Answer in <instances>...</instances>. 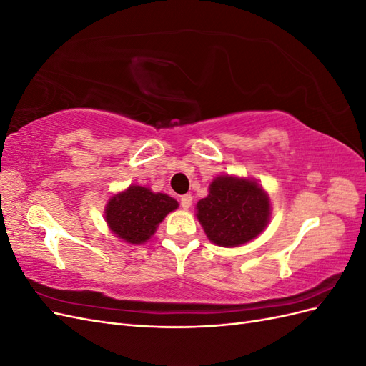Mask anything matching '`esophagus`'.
<instances>
[{
	"instance_id": "obj_1",
	"label": "esophagus",
	"mask_w": 366,
	"mask_h": 366,
	"mask_svg": "<svg viewBox=\"0 0 366 366\" xmlns=\"http://www.w3.org/2000/svg\"><path fill=\"white\" fill-rule=\"evenodd\" d=\"M180 204H182L183 209H189V207L192 206V195H189V194L183 195V197L180 198Z\"/></svg>"
}]
</instances>
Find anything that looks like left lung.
Returning a JSON list of instances; mask_svg holds the SVG:
<instances>
[{"instance_id":"8db88e82","label":"left lung","mask_w":366,"mask_h":366,"mask_svg":"<svg viewBox=\"0 0 366 366\" xmlns=\"http://www.w3.org/2000/svg\"><path fill=\"white\" fill-rule=\"evenodd\" d=\"M272 203L267 191L250 177L219 175L195 206L206 237L219 247H239L267 227Z\"/></svg>"}]
</instances>
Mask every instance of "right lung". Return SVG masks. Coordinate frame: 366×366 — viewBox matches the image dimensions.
<instances>
[{
	"mask_svg": "<svg viewBox=\"0 0 366 366\" xmlns=\"http://www.w3.org/2000/svg\"><path fill=\"white\" fill-rule=\"evenodd\" d=\"M179 209V202L147 186L131 184L109 197L104 218L112 234L131 246L145 244L164 217Z\"/></svg>",
	"mask_w": 366,
	"mask_h": 366,
	"instance_id": "add662e5",
	"label": "right lung"
}]
</instances>
